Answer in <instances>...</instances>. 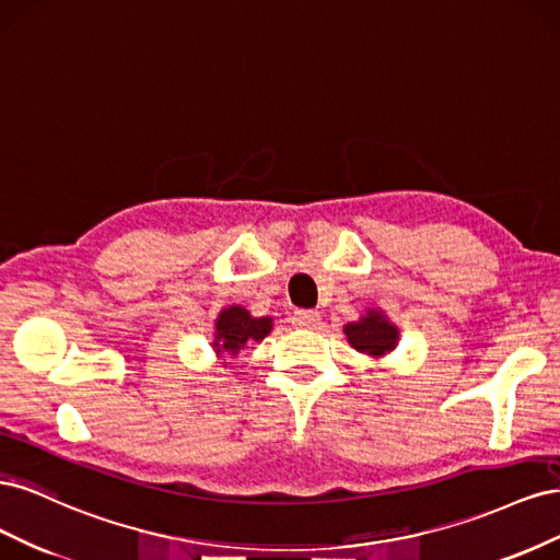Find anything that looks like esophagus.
<instances>
[{
	"instance_id": "1",
	"label": "esophagus",
	"mask_w": 560,
	"mask_h": 560,
	"mask_svg": "<svg viewBox=\"0 0 560 560\" xmlns=\"http://www.w3.org/2000/svg\"><path fill=\"white\" fill-rule=\"evenodd\" d=\"M292 325L299 329H313L319 325V313L317 311H294Z\"/></svg>"
}]
</instances>
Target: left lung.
<instances>
[{
  "label": "left lung",
  "instance_id": "obj_1",
  "mask_svg": "<svg viewBox=\"0 0 560 560\" xmlns=\"http://www.w3.org/2000/svg\"><path fill=\"white\" fill-rule=\"evenodd\" d=\"M346 336L354 350L378 358V354H385L397 346L399 331L397 327L389 325L385 315H381L378 311H369L366 317H362L360 322H350L346 327Z\"/></svg>",
  "mask_w": 560,
  "mask_h": 560
}]
</instances>
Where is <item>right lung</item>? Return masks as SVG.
Here are the masks:
<instances>
[{"label": "right lung", "mask_w": 560, "mask_h": 560, "mask_svg": "<svg viewBox=\"0 0 560 560\" xmlns=\"http://www.w3.org/2000/svg\"><path fill=\"white\" fill-rule=\"evenodd\" d=\"M270 327H273L270 325V317H252L245 308L231 306L222 311V315L217 319V352L229 350L231 354H235L247 343L261 341L270 331Z\"/></svg>", "instance_id": "add662e5"}]
</instances>
